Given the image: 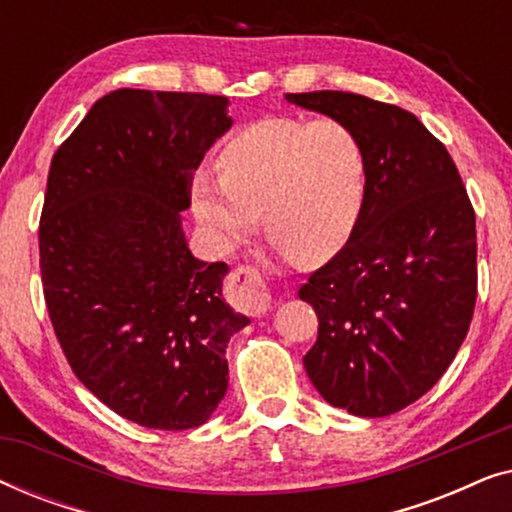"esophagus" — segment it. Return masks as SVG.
Returning <instances> with one entry per match:
<instances>
[{
	"instance_id": "34e87169",
	"label": "esophagus",
	"mask_w": 512,
	"mask_h": 512,
	"mask_svg": "<svg viewBox=\"0 0 512 512\" xmlns=\"http://www.w3.org/2000/svg\"><path fill=\"white\" fill-rule=\"evenodd\" d=\"M230 298L237 310L249 317H261L272 307L270 286L265 284L261 272L256 268H237L230 277Z\"/></svg>"
}]
</instances>
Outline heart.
<instances>
[{"label": "heart", "instance_id": "obj_1", "mask_svg": "<svg viewBox=\"0 0 512 512\" xmlns=\"http://www.w3.org/2000/svg\"><path fill=\"white\" fill-rule=\"evenodd\" d=\"M221 172H195L193 212L221 247L256 228L291 254L326 258L354 233L366 198V151L338 118H265L237 132L219 156Z\"/></svg>", "mask_w": 512, "mask_h": 512}]
</instances>
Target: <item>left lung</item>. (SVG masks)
Wrapping results in <instances>:
<instances>
[{
	"mask_svg": "<svg viewBox=\"0 0 512 512\" xmlns=\"http://www.w3.org/2000/svg\"><path fill=\"white\" fill-rule=\"evenodd\" d=\"M286 100L347 123L368 165L354 233L298 291L319 319L307 377L335 408L394 415L443 377L471 326L473 205L445 144L410 111L342 90Z\"/></svg>",
	"mask_w": 512,
	"mask_h": 512,
	"instance_id": "8db88e82",
	"label": "left lung"
}]
</instances>
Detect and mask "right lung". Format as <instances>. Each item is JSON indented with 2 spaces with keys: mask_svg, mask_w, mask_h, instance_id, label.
<instances>
[{
  "mask_svg": "<svg viewBox=\"0 0 512 512\" xmlns=\"http://www.w3.org/2000/svg\"><path fill=\"white\" fill-rule=\"evenodd\" d=\"M228 97L121 88L60 144L39 221L44 298L83 387L146 429L205 424L228 389L226 347L249 324L198 261L181 212Z\"/></svg>",
  "mask_w": 512,
  "mask_h": 512,
  "instance_id": "1",
  "label": "right lung"
}]
</instances>
